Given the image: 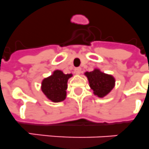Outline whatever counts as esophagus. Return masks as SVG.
Masks as SVG:
<instances>
[{"mask_svg":"<svg viewBox=\"0 0 149 149\" xmlns=\"http://www.w3.org/2000/svg\"><path fill=\"white\" fill-rule=\"evenodd\" d=\"M75 72L77 74H80L81 72H82V69H81V67H77V68H75Z\"/></svg>","mask_w":149,"mask_h":149,"instance_id":"obj_1","label":"esophagus"}]
</instances>
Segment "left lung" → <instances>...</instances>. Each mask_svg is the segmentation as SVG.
Instances as JSON below:
<instances>
[{
    "mask_svg": "<svg viewBox=\"0 0 149 149\" xmlns=\"http://www.w3.org/2000/svg\"><path fill=\"white\" fill-rule=\"evenodd\" d=\"M84 75L88 79L93 94L98 98H104L114 88V77L102 72L100 69L95 68L91 72H86Z\"/></svg>",
    "mask_w": 149,
    "mask_h": 149,
    "instance_id": "left-lung-1",
    "label": "left lung"
}]
</instances>
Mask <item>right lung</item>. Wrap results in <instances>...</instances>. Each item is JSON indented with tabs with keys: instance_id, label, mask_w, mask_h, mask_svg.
Returning <instances> with one entry per match:
<instances>
[{
	"instance_id": "right-lung-1",
	"label": "right lung",
	"mask_w": 149,
	"mask_h": 149,
	"mask_svg": "<svg viewBox=\"0 0 149 149\" xmlns=\"http://www.w3.org/2000/svg\"><path fill=\"white\" fill-rule=\"evenodd\" d=\"M72 77V73L65 74L63 71L56 70L51 76L43 79L41 89L46 98L52 102H63L67 98V82Z\"/></svg>"
}]
</instances>
